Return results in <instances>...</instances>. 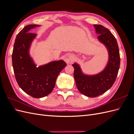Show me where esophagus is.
Listing matches in <instances>:
<instances>
[{
    "label": "esophagus",
    "mask_w": 134,
    "mask_h": 134,
    "mask_svg": "<svg viewBox=\"0 0 134 134\" xmlns=\"http://www.w3.org/2000/svg\"><path fill=\"white\" fill-rule=\"evenodd\" d=\"M75 59V56L73 55H70L68 56V57L65 58V61L67 64H71Z\"/></svg>",
    "instance_id": "esophagus-1"
}]
</instances>
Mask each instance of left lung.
<instances>
[{
  "instance_id": "left-lung-1",
  "label": "left lung",
  "mask_w": 134,
  "mask_h": 134,
  "mask_svg": "<svg viewBox=\"0 0 134 134\" xmlns=\"http://www.w3.org/2000/svg\"><path fill=\"white\" fill-rule=\"evenodd\" d=\"M98 41L103 44L108 52L106 66L96 74H87L82 71L77 63L72 64L74 68V77L79 91L84 96L96 97L102 94L113 86L120 68V58L117 41L107 28L100 25H94Z\"/></svg>"
}]
</instances>
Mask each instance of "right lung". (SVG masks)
Wrapping results in <instances>:
<instances>
[{
    "label": "right lung",
    "mask_w": 134,
    "mask_h": 134,
    "mask_svg": "<svg viewBox=\"0 0 134 134\" xmlns=\"http://www.w3.org/2000/svg\"><path fill=\"white\" fill-rule=\"evenodd\" d=\"M41 25H30L19 32L15 40L12 65L15 79L22 90L34 98L44 97L52 91L56 78L66 66L63 60L52 61L37 67L30 50L37 34L30 31Z\"/></svg>",
    "instance_id": "1"
}]
</instances>
